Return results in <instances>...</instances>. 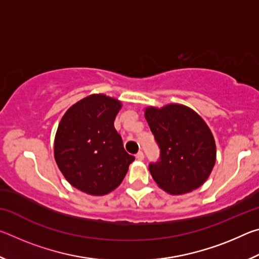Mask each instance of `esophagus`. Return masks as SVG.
Here are the masks:
<instances>
[{
    "label": "esophagus",
    "mask_w": 259,
    "mask_h": 259,
    "mask_svg": "<svg viewBox=\"0 0 259 259\" xmlns=\"http://www.w3.org/2000/svg\"><path fill=\"white\" fill-rule=\"evenodd\" d=\"M136 159L139 160V161H143L144 160V153L142 151H139L137 154H136Z\"/></svg>",
    "instance_id": "34e87169"
}]
</instances>
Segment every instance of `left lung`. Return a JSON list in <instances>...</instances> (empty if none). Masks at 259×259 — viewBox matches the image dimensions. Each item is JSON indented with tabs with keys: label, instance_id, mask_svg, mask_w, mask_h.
Segmentation results:
<instances>
[{
	"label": "left lung",
	"instance_id": "1",
	"mask_svg": "<svg viewBox=\"0 0 259 259\" xmlns=\"http://www.w3.org/2000/svg\"><path fill=\"white\" fill-rule=\"evenodd\" d=\"M145 119L160 147V161L150 164L157 186L171 195L194 191L216 163V143L204 120L181 104L146 107Z\"/></svg>",
	"mask_w": 259,
	"mask_h": 259
}]
</instances>
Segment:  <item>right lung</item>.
<instances>
[{"label":"right lung","instance_id":"1","mask_svg":"<svg viewBox=\"0 0 259 259\" xmlns=\"http://www.w3.org/2000/svg\"><path fill=\"white\" fill-rule=\"evenodd\" d=\"M121 107L120 100L94 94L72 105L58 124L56 163L66 181L87 194L102 196L115 190L135 160L114 128Z\"/></svg>","mask_w":259,"mask_h":259}]
</instances>
